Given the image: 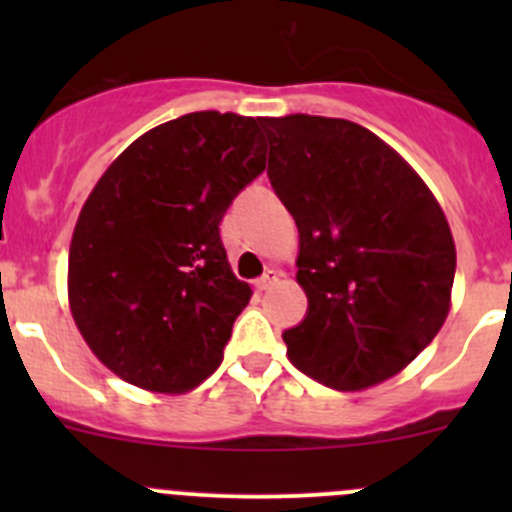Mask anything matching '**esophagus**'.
<instances>
[{"label":"esophagus","mask_w":512,"mask_h":512,"mask_svg":"<svg viewBox=\"0 0 512 512\" xmlns=\"http://www.w3.org/2000/svg\"><path fill=\"white\" fill-rule=\"evenodd\" d=\"M280 282V272L277 270H267L265 275L260 277V280H255V287L260 289V292H265V289H270L272 285H277Z\"/></svg>","instance_id":"esophagus-1"}]
</instances>
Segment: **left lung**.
<instances>
[{
    "mask_svg": "<svg viewBox=\"0 0 512 512\" xmlns=\"http://www.w3.org/2000/svg\"><path fill=\"white\" fill-rule=\"evenodd\" d=\"M267 175L299 230L307 317L282 334L302 374L337 391L411 364L451 309L456 245L441 205L389 143L344 118H260Z\"/></svg>",
    "mask_w": 512,
    "mask_h": 512,
    "instance_id": "8db88e82",
    "label": "left lung"
}]
</instances>
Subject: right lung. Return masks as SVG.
I'll return each instance as SVG.
<instances>
[{
	"instance_id": "right-lung-1",
	"label": "right lung",
	"mask_w": 512,
	"mask_h": 512,
	"mask_svg": "<svg viewBox=\"0 0 512 512\" xmlns=\"http://www.w3.org/2000/svg\"><path fill=\"white\" fill-rule=\"evenodd\" d=\"M265 151L255 118L185 113L136 138L94 185L71 237L69 309L123 381L185 394L220 366L252 297L220 223Z\"/></svg>"
}]
</instances>
